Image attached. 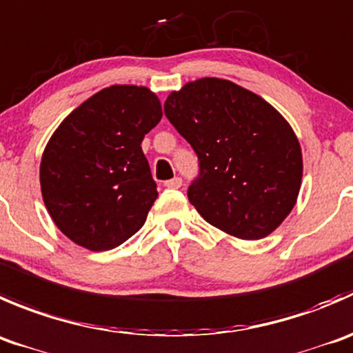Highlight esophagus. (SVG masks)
<instances>
[{"label":"esophagus","mask_w":353,"mask_h":353,"mask_svg":"<svg viewBox=\"0 0 353 353\" xmlns=\"http://www.w3.org/2000/svg\"><path fill=\"white\" fill-rule=\"evenodd\" d=\"M165 187H168V188H180L181 187V178L180 176H175V178H172V180L165 181Z\"/></svg>","instance_id":"1"}]
</instances>
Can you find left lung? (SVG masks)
Instances as JSON below:
<instances>
[{
	"instance_id": "left-lung-1",
	"label": "left lung",
	"mask_w": 353,
	"mask_h": 353,
	"mask_svg": "<svg viewBox=\"0 0 353 353\" xmlns=\"http://www.w3.org/2000/svg\"><path fill=\"white\" fill-rule=\"evenodd\" d=\"M165 114L199 158L187 195L199 214L242 240L283 223L302 183V151L268 101L230 80L205 77L168 96Z\"/></svg>"
}]
</instances>
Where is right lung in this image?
<instances>
[{"instance_id": "add662e5", "label": "right lung", "mask_w": 353, "mask_h": 353, "mask_svg": "<svg viewBox=\"0 0 353 353\" xmlns=\"http://www.w3.org/2000/svg\"><path fill=\"white\" fill-rule=\"evenodd\" d=\"M163 117L148 87L111 85L73 110L41 159V192L54 225L101 252L142 228L158 197L142 141Z\"/></svg>"}]
</instances>
